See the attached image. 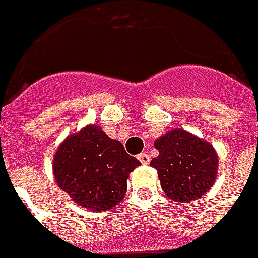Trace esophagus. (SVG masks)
<instances>
[{
    "instance_id": "esophagus-1",
    "label": "esophagus",
    "mask_w": 258,
    "mask_h": 258,
    "mask_svg": "<svg viewBox=\"0 0 258 258\" xmlns=\"http://www.w3.org/2000/svg\"><path fill=\"white\" fill-rule=\"evenodd\" d=\"M138 159H139V162L144 165H148L151 162V158H149V155L148 154H139L138 155Z\"/></svg>"
}]
</instances>
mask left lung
<instances>
[{
  "instance_id": "8db88e82",
  "label": "left lung",
  "mask_w": 258,
  "mask_h": 258,
  "mask_svg": "<svg viewBox=\"0 0 258 258\" xmlns=\"http://www.w3.org/2000/svg\"><path fill=\"white\" fill-rule=\"evenodd\" d=\"M159 155L151 161L164 192L175 203L201 198L217 179L218 156L213 145L183 129L155 141Z\"/></svg>"
}]
</instances>
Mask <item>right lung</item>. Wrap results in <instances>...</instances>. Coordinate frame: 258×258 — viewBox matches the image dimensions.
<instances>
[{
    "label": "right lung",
    "instance_id": "obj_1",
    "mask_svg": "<svg viewBox=\"0 0 258 258\" xmlns=\"http://www.w3.org/2000/svg\"><path fill=\"white\" fill-rule=\"evenodd\" d=\"M141 162L97 124L67 136L54 154L57 185L86 210L107 211L123 200L127 178Z\"/></svg>",
    "mask_w": 258,
    "mask_h": 258
}]
</instances>
